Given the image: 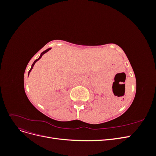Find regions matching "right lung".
<instances>
[{
  "label": "right lung",
  "mask_w": 156,
  "mask_h": 156,
  "mask_svg": "<svg viewBox=\"0 0 156 156\" xmlns=\"http://www.w3.org/2000/svg\"><path fill=\"white\" fill-rule=\"evenodd\" d=\"M50 49H51V48H49V49H46L45 51H44V52H42V53H41V55H40V57H39L38 58H37V59H36V60L34 61V63H33V64H32V67H31L30 69L29 70V73H30V71H31V70H32V69L33 68V67H34V65L35 64V63H36V62H37V60H40V58H41V56H42V55H43L44 54H45V53H47V52H48V51H49Z\"/></svg>",
  "instance_id": "add662e5"
}]
</instances>
